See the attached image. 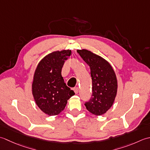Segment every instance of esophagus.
Returning a JSON list of instances; mask_svg holds the SVG:
<instances>
[{
    "instance_id": "34e87169",
    "label": "esophagus",
    "mask_w": 150,
    "mask_h": 150,
    "mask_svg": "<svg viewBox=\"0 0 150 150\" xmlns=\"http://www.w3.org/2000/svg\"><path fill=\"white\" fill-rule=\"evenodd\" d=\"M74 91L76 94H78L79 92V88L78 87H74Z\"/></svg>"
}]
</instances>
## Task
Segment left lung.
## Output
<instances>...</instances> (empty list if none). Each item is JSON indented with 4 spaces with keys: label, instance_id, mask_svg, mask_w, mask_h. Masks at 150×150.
Instances as JSON below:
<instances>
[{
    "label": "left lung",
    "instance_id": "1",
    "mask_svg": "<svg viewBox=\"0 0 150 150\" xmlns=\"http://www.w3.org/2000/svg\"><path fill=\"white\" fill-rule=\"evenodd\" d=\"M85 62L90 67L92 78L93 95L85 103L91 113L100 116L108 111L117 94L118 81L113 68L108 61L86 49L77 50Z\"/></svg>",
    "mask_w": 150,
    "mask_h": 150
}]
</instances>
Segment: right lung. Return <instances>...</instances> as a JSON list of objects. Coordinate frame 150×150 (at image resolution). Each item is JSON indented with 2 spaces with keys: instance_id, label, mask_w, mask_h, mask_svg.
Returning a JSON list of instances; mask_svg holds the SVG:
<instances>
[{
  "instance_id": "add662e5",
  "label": "right lung",
  "mask_w": 150,
  "mask_h": 150,
  "mask_svg": "<svg viewBox=\"0 0 150 150\" xmlns=\"http://www.w3.org/2000/svg\"><path fill=\"white\" fill-rule=\"evenodd\" d=\"M71 53V50L52 52L42 58L35 70L32 85L33 98L39 108L49 116L63 111L67 100L75 94L62 76L64 62Z\"/></svg>"
}]
</instances>
